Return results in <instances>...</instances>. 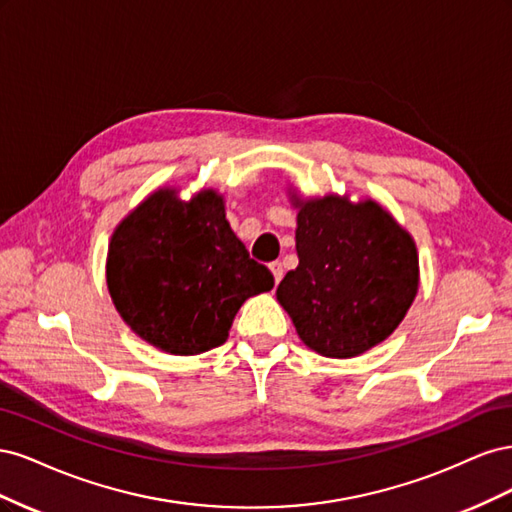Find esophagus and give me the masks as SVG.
I'll return each mask as SVG.
<instances>
[{
  "instance_id": "34e87169",
  "label": "esophagus",
  "mask_w": 512,
  "mask_h": 512,
  "mask_svg": "<svg viewBox=\"0 0 512 512\" xmlns=\"http://www.w3.org/2000/svg\"><path fill=\"white\" fill-rule=\"evenodd\" d=\"M269 269H271V273H273L275 284H280L282 277H284V265H282V262H280V260H273L271 265H269Z\"/></svg>"
}]
</instances>
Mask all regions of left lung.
<instances>
[{"instance_id": "left-lung-1", "label": "left lung", "mask_w": 512, "mask_h": 512, "mask_svg": "<svg viewBox=\"0 0 512 512\" xmlns=\"http://www.w3.org/2000/svg\"><path fill=\"white\" fill-rule=\"evenodd\" d=\"M299 267L277 286L307 348L348 359L384 342L418 288L414 241L374 200L297 203Z\"/></svg>"}]
</instances>
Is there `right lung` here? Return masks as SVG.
<instances>
[{"label": "right lung", "instance_id": "add662e5", "mask_svg": "<svg viewBox=\"0 0 512 512\" xmlns=\"http://www.w3.org/2000/svg\"><path fill=\"white\" fill-rule=\"evenodd\" d=\"M106 282L136 335L181 356L222 346L243 301L275 284L211 190L192 203L160 190L138 205L111 239Z\"/></svg>", "mask_w": 512, "mask_h": 512}]
</instances>
